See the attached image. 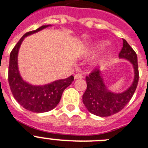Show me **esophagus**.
I'll return each instance as SVG.
<instances>
[{"mask_svg":"<svg viewBox=\"0 0 148 148\" xmlns=\"http://www.w3.org/2000/svg\"><path fill=\"white\" fill-rule=\"evenodd\" d=\"M74 78H75V79H82V78H83V75H82V73H77V74H75V75H74Z\"/></svg>","mask_w":148,"mask_h":148,"instance_id":"obj_1","label":"esophagus"}]
</instances>
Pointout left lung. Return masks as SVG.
<instances>
[{
  "label": "left lung",
  "mask_w": 148,
  "mask_h": 148,
  "mask_svg": "<svg viewBox=\"0 0 148 148\" xmlns=\"http://www.w3.org/2000/svg\"><path fill=\"white\" fill-rule=\"evenodd\" d=\"M119 59L126 60L133 67L134 77L131 85L123 92L110 91L104 82L103 72L95 69L86 76L87 89L82 96V102L88 110L101 117L110 116L125 107L135 93L138 82L137 54L125 39L119 54Z\"/></svg>",
  "instance_id": "obj_1"
}]
</instances>
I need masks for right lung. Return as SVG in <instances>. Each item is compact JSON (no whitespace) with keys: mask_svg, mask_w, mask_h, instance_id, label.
<instances>
[{"mask_svg":"<svg viewBox=\"0 0 148 148\" xmlns=\"http://www.w3.org/2000/svg\"><path fill=\"white\" fill-rule=\"evenodd\" d=\"M51 25H42L36 30L25 33L16 45L10 55L8 81L11 92L22 107L34 113H45L57 107L63 91L71 85L74 77L70 75L43 85H35L22 78L18 66V53L25 37L41 31Z\"/></svg>","mask_w":148,"mask_h":148,"instance_id":"1","label":"right lung"}]
</instances>
